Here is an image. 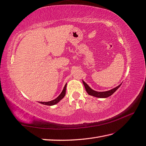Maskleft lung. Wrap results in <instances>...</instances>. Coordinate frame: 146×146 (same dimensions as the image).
<instances>
[{"label": "left lung", "mask_w": 146, "mask_h": 146, "mask_svg": "<svg viewBox=\"0 0 146 146\" xmlns=\"http://www.w3.org/2000/svg\"><path fill=\"white\" fill-rule=\"evenodd\" d=\"M83 81V84L84 85V87L85 88V90H86L88 94V95L90 96H92L94 97H96V98H106L110 97V96L112 95V94L116 92V90L118 89V88L120 87V85H119L118 87H116L115 88H113L110 90H108V91H105V92H97V91H95L92 90L88 85L85 83L84 80Z\"/></svg>", "instance_id": "1"}]
</instances>
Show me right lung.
<instances>
[{
  "instance_id": "add662e5",
  "label": "right lung",
  "mask_w": 146,
  "mask_h": 146,
  "mask_svg": "<svg viewBox=\"0 0 146 146\" xmlns=\"http://www.w3.org/2000/svg\"><path fill=\"white\" fill-rule=\"evenodd\" d=\"M66 84L65 86L63 88V90H62V92L60 94V95L56 99L52 100V101H48V102H39L40 104L47 105V106H52V105H54V104H56L57 103H58V102L64 97L65 94H66Z\"/></svg>"
}]
</instances>
